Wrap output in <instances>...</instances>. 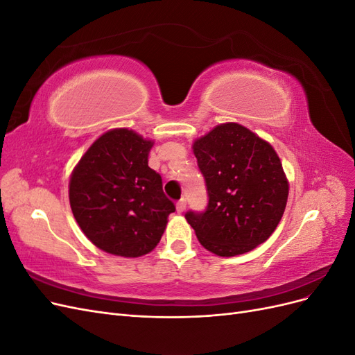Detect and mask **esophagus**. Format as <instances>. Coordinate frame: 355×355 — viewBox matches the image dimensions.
I'll use <instances>...</instances> for the list:
<instances>
[{
    "label": "esophagus",
    "mask_w": 355,
    "mask_h": 355,
    "mask_svg": "<svg viewBox=\"0 0 355 355\" xmlns=\"http://www.w3.org/2000/svg\"><path fill=\"white\" fill-rule=\"evenodd\" d=\"M185 207H187V200L185 198H180L179 201H178V204H176V209H178V213H182L185 210Z\"/></svg>",
    "instance_id": "esophagus-1"
}]
</instances>
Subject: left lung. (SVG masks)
<instances>
[{
  "instance_id": "left-lung-1",
  "label": "left lung",
  "mask_w": 355,
  "mask_h": 355,
  "mask_svg": "<svg viewBox=\"0 0 355 355\" xmlns=\"http://www.w3.org/2000/svg\"><path fill=\"white\" fill-rule=\"evenodd\" d=\"M209 204L185 218L202 247L222 257L253 250L280 223L288 182L274 148L237 123L219 124L192 145Z\"/></svg>"
}]
</instances>
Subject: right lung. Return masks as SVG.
<instances>
[{
    "label": "right lung",
    "mask_w": 355,
    "mask_h": 355,
    "mask_svg": "<svg viewBox=\"0 0 355 355\" xmlns=\"http://www.w3.org/2000/svg\"><path fill=\"white\" fill-rule=\"evenodd\" d=\"M154 142L128 128L96 139L69 180V202L81 231L101 250L139 257L155 249L175 204L148 166Z\"/></svg>",
    "instance_id": "obj_1"
}]
</instances>
